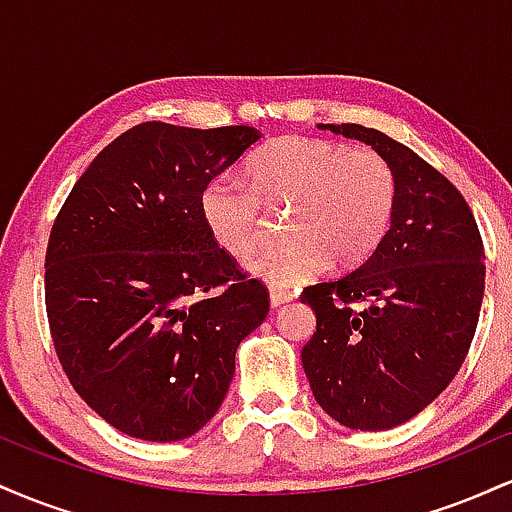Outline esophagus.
<instances>
[{
	"instance_id": "obj_1",
	"label": "esophagus",
	"mask_w": 512,
	"mask_h": 512,
	"mask_svg": "<svg viewBox=\"0 0 512 512\" xmlns=\"http://www.w3.org/2000/svg\"><path fill=\"white\" fill-rule=\"evenodd\" d=\"M296 298V293L289 291V289H281V286H269V303H272V308H279V305L289 303Z\"/></svg>"
}]
</instances>
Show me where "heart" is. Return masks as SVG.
Listing matches in <instances>:
<instances>
[{
	"mask_svg": "<svg viewBox=\"0 0 512 512\" xmlns=\"http://www.w3.org/2000/svg\"><path fill=\"white\" fill-rule=\"evenodd\" d=\"M248 180L223 173L199 195V211L223 252L245 257L262 236V204L291 207L289 240L257 252L248 272L269 286L303 284L334 262L354 267L373 255L390 228L397 175L368 146L315 137H284L250 156Z\"/></svg>",
	"mask_w": 512,
	"mask_h": 512,
	"instance_id": "heart-1",
	"label": "heart"
}]
</instances>
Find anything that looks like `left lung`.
Here are the masks:
<instances>
[{
	"mask_svg": "<svg viewBox=\"0 0 512 512\" xmlns=\"http://www.w3.org/2000/svg\"><path fill=\"white\" fill-rule=\"evenodd\" d=\"M320 129L383 154L397 204L361 267L301 293L317 320L301 361L334 421L387 431L426 409L460 370L484 298V243L457 187L409 146L361 125Z\"/></svg>",
	"mask_w": 512,
	"mask_h": 512,
	"instance_id": "left-lung-1",
	"label": "left lung"
}]
</instances>
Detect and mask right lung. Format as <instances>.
Segmentation results:
<instances>
[{"label":"right lung","mask_w":512,"mask_h":512,"mask_svg":"<svg viewBox=\"0 0 512 512\" xmlns=\"http://www.w3.org/2000/svg\"><path fill=\"white\" fill-rule=\"evenodd\" d=\"M255 127L142 122L76 180L45 252L52 342L79 397L117 431L170 443L221 407L236 351L269 313L211 238L199 195Z\"/></svg>","instance_id":"right-lung-1"}]
</instances>
